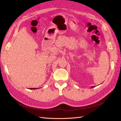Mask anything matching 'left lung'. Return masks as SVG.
<instances>
[{"label":"left lung","mask_w":121,"mask_h":121,"mask_svg":"<svg viewBox=\"0 0 121 121\" xmlns=\"http://www.w3.org/2000/svg\"><path fill=\"white\" fill-rule=\"evenodd\" d=\"M94 87H95V86H92V87H91V88H94Z\"/></svg>","instance_id":"left-lung-1"}]
</instances>
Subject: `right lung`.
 Instances as JSON below:
<instances>
[{
	"label": "right lung",
	"instance_id": "right-lung-1",
	"mask_svg": "<svg viewBox=\"0 0 121 121\" xmlns=\"http://www.w3.org/2000/svg\"><path fill=\"white\" fill-rule=\"evenodd\" d=\"M37 89H38V88H37ZM29 89H37V88H30Z\"/></svg>",
	"mask_w": 121,
	"mask_h": 121
}]
</instances>
